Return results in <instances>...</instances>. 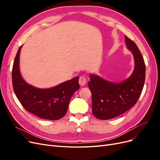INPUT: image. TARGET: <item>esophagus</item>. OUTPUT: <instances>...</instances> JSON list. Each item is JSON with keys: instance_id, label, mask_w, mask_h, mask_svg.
Masks as SVG:
<instances>
[{"instance_id": "34e87169", "label": "esophagus", "mask_w": 160, "mask_h": 160, "mask_svg": "<svg viewBox=\"0 0 160 160\" xmlns=\"http://www.w3.org/2000/svg\"><path fill=\"white\" fill-rule=\"evenodd\" d=\"M87 83V79L85 77L83 76H81L79 77V83L81 86H84Z\"/></svg>"}]
</instances>
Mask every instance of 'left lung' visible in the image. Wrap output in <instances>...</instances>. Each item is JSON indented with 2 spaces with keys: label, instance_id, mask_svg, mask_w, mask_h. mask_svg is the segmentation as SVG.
<instances>
[{
  "label": "left lung",
  "instance_id": "obj_1",
  "mask_svg": "<svg viewBox=\"0 0 160 160\" xmlns=\"http://www.w3.org/2000/svg\"><path fill=\"white\" fill-rule=\"evenodd\" d=\"M125 44L132 51L135 68L129 78L113 83L97 75H89V88L92 94V111L99 119H111L124 113L135 105L143 88L146 65L135 43L125 36Z\"/></svg>",
  "mask_w": 160,
  "mask_h": 160
}]
</instances>
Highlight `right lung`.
<instances>
[{
  "label": "right lung",
  "instance_id": "right-lung-1",
  "mask_svg": "<svg viewBox=\"0 0 160 160\" xmlns=\"http://www.w3.org/2000/svg\"><path fill=\"white\" fill-rule=\"evenodd\" d=\"M19 48L12 71V87L17 99L28 112L38 118L57 120L66 114L72 95L79 89V77L49 89H39L25 81L19 70Z\"/></svg>",
  "mask_w": 160,
  "mask_h": 160
}]
</instances>
